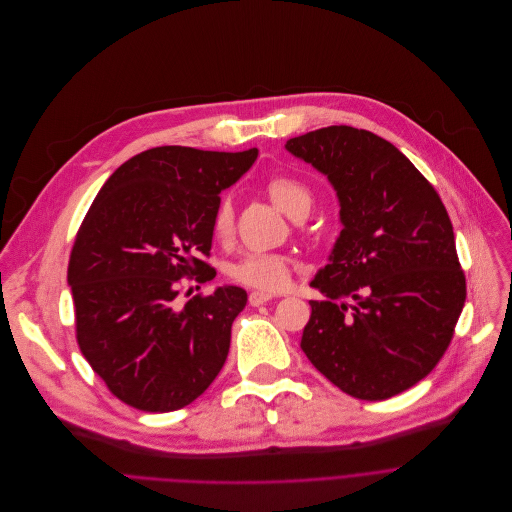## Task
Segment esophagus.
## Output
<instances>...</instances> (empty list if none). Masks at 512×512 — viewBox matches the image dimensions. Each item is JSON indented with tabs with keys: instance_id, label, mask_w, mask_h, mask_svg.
Instances as JSON below:
<instances>
[{
	"instance_id": "esophagus-1",
	"label": "esophagus",
	"mask_w": 512,
	"mask_h": 512,
	"mask_svg": "<svg viewBox=\"0 0 512 512\" xmlns=\"http://www.w3.org/2000/svg\"><path fill=\"white\" fill-rule=\"evenodd\" d=\"M248 300H250V304H252V306H260V304H264V302L272 300V294H268V292H258V290H254V292H250Z\"/></svg>"
}]
</instances>
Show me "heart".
Returning <instances> with one entry per match:
<instances>
[{
  "label": "heart",
  "mask_w": 512,
  "mask_h": 512,
  "mask_svg": "<svg viewBox=\"0 0 512 512\" xmlns=\"http://www.w3.org/2000/svg\"><path fill=\"white\" fill-rule=\"evenodd\" d=\"M266 193L290 218L302 220L313 208V189L302 179L286 173L272 175L266 181ZM212 234L220 242H228L234 234V208L230 197H222L212 216ZM296 260L282 252H250L230 266V276L242 286L258 292H282L292 282Z\"/></svg>",
  "instance_id": "obj_1"
}]
</instances>
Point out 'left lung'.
Returning a JSON list of instances; mask_svg holds the SVG:
<instances>
[{"label":"left lung","mask_w":512,"mask_h":512,"mask_svg":"<svg viewBox=\"0 0 512 512\" xmlns=\"http://www.w3.org/2000/svg\"><path fill=\"white\" fill-rule=\"evenodd\" d=\"M286 149L329 177L343 222L311 282L327 300H311L300 347L341 391L389 399L424 379L454 337L466 276L450 216L414 163L371 131L333 125Z\"/></svg>","instance_id":"obj_1"}]
</instances>
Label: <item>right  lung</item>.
I'll return each mask as SVG.
<instances>
[{
	"mask_svg": "<svg viewBox=\"0 0 512 512\" xmlns=\"http://www.w3.org/2000/svg\"><path fill=\"white\" fill-rule=\"evenodd\" d=\"M256 157V147L147 149L102 185L76 232L68 284L78 347L109 391L137 410H181L226 363L246 290L222 286L183 306L177 294L183 278L216 276L208 258L220 191Z\"/></svg>",
	"mask_w": 512,
	"mask_h": 512,
	"instance_id": "obj_1",
	"label": "right lung"
}]
</instances>
